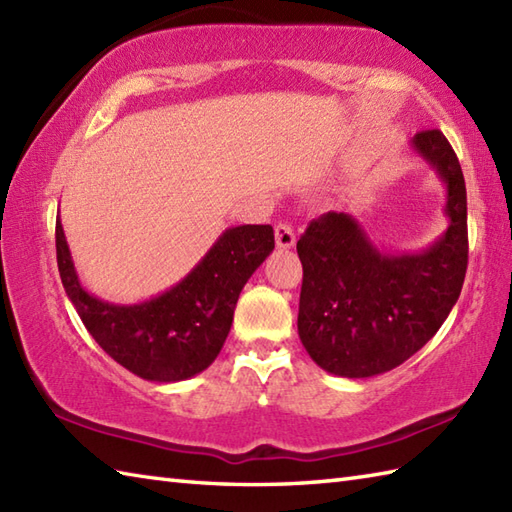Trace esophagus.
Masks as SVG:
<instances>
[{
    "label": "esophagus",
    "instance_id": "obj_1",
    "mask_svg": "<svg viewBox=\"0 0 512 512\" xmlns=\"http://www.w3.org/2000/svg\"><path fill=\"white\" fill-rule=\"evenodd\" d=\"M275 242H277V248L281 250H288L295 246L297 237H295V231H292L290 224H277L275 226Z\"/></svg>",
    "mask_w": 512,
    "mask_h": 512
}]
</instances>
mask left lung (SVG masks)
Here are the masks:
<instances>
[{"instance_id":"1","label":"left lung","mask_w":512,"mask_h":512,"mask_svg":"<svg viewBox=\"0 0 512 512\" xmlns=\"http://www.w3.org/2000/svg\"><path fill=\"white\" fill-rule=\"evenodd\" d=\"M411 149L447 187L449 226L436 242L413 253L378 248L350 213L336 211L310 222L297 242L299 339L334 376L369 378L405 363L462 292L469 262L462 167L438 129L413 136Z\"/></svg>"}]
</instances>
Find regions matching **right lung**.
Masks as SVG:
<instances>
[{
  "label": "right lung",
  "instance_id": "right-lung-1",
  "mask_svg": "<svg viewBox=\"0 0 512 512\" xmlns=\"http://www.w3.org/2000/svg\"><path fill=\"white\" fill-rule=\"evenodd\" d=\"M270 224L231 226L176 286L138 303H112L85 290L57 217V264L65 295L92 339L129 372L178 383L209 367L233 325L239 292L273 253Z\"/></svg>",
  "mask_w": 512,
  "mask_h": 512
}]
</instances>
